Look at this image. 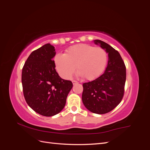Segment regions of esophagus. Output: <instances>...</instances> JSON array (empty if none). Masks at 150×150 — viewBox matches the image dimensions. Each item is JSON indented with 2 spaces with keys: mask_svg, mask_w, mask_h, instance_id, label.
Here are the masks:
<instances>
[{
  "mask_svg": "<svg viewBox=\"0 0 150 150\" xmlns=\"http://www.w3.org/2000/svg\"><path fill=\"white\" fill-rule=\"evenodd\" d=\"M72 84H73L74 85V84H78V81H75V80H73V81H72Z\"/></svg>",
  "mask_w": 150,
  "mask_h": 150,
  "instance_id": "34e87169",
  "label": "esophagus"
}]
</instances>
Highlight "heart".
I'll return each instance as SVG.
<instances>
[{
  "label": "heart",
  "mask_w": 150,
  "mask_h": 150,
  "mask_svg": "<svg viewBox=\"0 0 150 150\" xmlns=\"http://www.w3.org/2000/svg\"><path fill=\"white\" fill-rule=\"evenodd\" d=\"M54 60L58 73L63 78H70L76 67L83 79L93 80L105 69L108 54L102 47L79 44L67 48L64 54L57 53Z\"/></svg>",
  "instance_id": "1"
}]
</instances>
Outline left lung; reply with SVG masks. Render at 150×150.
I'll list each match as a JSON object with an SVG mask.
<instances>
[{"instance_id":"obj_1","label":"left lung","mask_w":150,"mask_h":150,"mask_svg":"<svg viewBox=\"0 0 150 150\" xmlns=\"http://www.w3.org/2000/svg\"><path fill=\"white\" fill-rule=\"evenodd\" d=\"M108 53V63L99 78L83 83L82 100L85 107L96 114H106L121 101L125 93L126 66L120 53L101 40H94Z\"/></svg>"}]
</instances>
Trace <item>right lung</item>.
Instances as JSON below:
<instances>
[{
	"label": "right lung",
	"instance_id": "right-lung-1",
	"mask_svg": "<svg viewBox=\"0 0 150 150\" xmlns=\"http://www.w3.org/2000/svg\"><path fill=\"white\" fill-rule=\"evenodd\" d=\"M55 47L46 44L34 51L22 68V84L26 103L38 114L52 116L61 112L72 88L56 71Z\"/></svg>",
	"mask_w": 150,
	"mask_h": 150
}]
</instances>
